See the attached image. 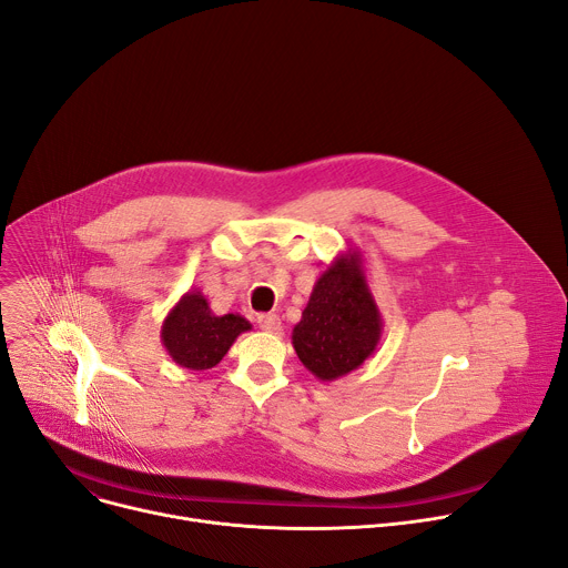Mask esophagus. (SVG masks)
<instances>
[{
    "instance_id": "esophagus-1",
    "label": "esophagus",
    "mask_w": 568,
    "mask_h": 568,
    "mask_svg": "<svg viewBox=\"0 0 568 568\" xmlns=\"http://www.w3.org/2000/svg\"><path fill=\"white\" fill-rule=\"evenodd\" d=\"M256 323H258V327L264 329V332H280V327H282V321H280V316H275V314H261L258 318H256Z\"/></svg>"
}]
</instances>
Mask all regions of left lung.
<instances>
[{"mask_svg": "<svg viewBox=\"0 0 568 568\" xmlns=\"http://www.w3.org/2000/svg\"><path fill=\"white\" fill-rule=\"evenodd\" d=\"M382 329L362 254L351 247L316 280L291 341L304 368L321 382H334L377 351Z\"/></svg>", "mask_w": 568, "mask_h": 568, "instance_id": "left-lung-1", "label": "left lung"}]
</instances>
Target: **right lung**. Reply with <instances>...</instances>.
I'll return each mask as SVG.
<instances>
[{
    "label": "right lung",
    "instance_id": "right-lung-1",
    "mask_svg": "<svg viewBox=\"0 0 568 568\" xmlns=\"http://www.w3.org/2000/svg\"><path fill=\"white\" fill-rule=\"evenodd\" d=\"M252 329L241 314L215 316L200 291H189L168 312L161 343L174 364L189 371H209L227 355L239 334Z\"/></svg>",
    "mask_w": 568,
    "mask_h": 568
}]
</instances>
